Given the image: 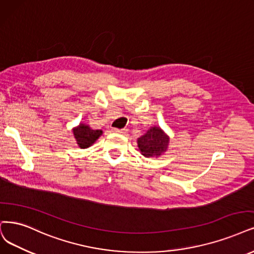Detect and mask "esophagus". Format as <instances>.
<instances>
[{
  "mask_svg": "<svg viewBox=\"0 0 254 254\" xmlns=\"http://www.w3.org/2000/svg\"><path fill=\"white\" fill-rule=\"evenodd\" d=\"M113 132L118 133V134H126L127 133V128H113Z\"/></svg>",
  "mask_w": 254,
  "mask_h": 254,
  "instance_id": "obj_1",
  "label": "esophagus"
}]
</instances>
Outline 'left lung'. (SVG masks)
I'll use <instances>...</instances> for the list:
<instances>
[{"mask_svg":"<svg viewBox=\"0 0 254 254\" xmlns=\"http://www.w3.org/2000/svg\"><path fill=\"white\" fill-rule=\"evenodd\" d=\"M170 139L160 127H151L145 135L138 138V147L145 157H159L167 148Z\"/></svg>","mask_w":254,"mask_h":254,"instance_id":"left-lung-1","label":"left lung"}]
</instances>
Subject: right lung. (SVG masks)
<instances>
[{"mask_svg": "<svg viewBox=\"0 0 254 254\" xmlns=\"http://www.w3.org/2000/svg\"><path fill=\"white\" fill-rule=\"evenodd\" d=\"M73 134L79 147L87 148L95 142V140H97L98 137L102 134V130L92 129L86 125H80L78 127L73 129Z\"/></svg>", "mask_w": 254, "mask_h": 254, "instance_id": "1", "label": "right lung"}]
</instances>
